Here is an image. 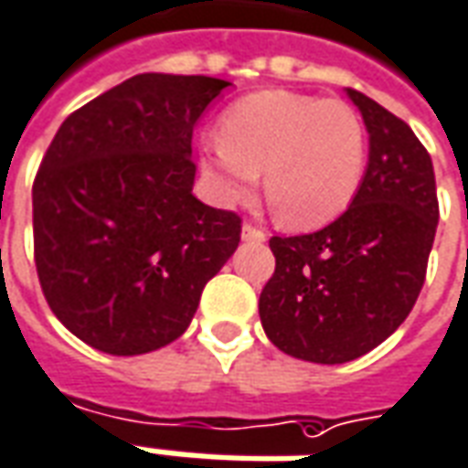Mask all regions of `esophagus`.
I'll list each match as a JSON object with an SVG mask.
<instances>
[{
  "label": "esophagus",
  "mask_w": 468,
  "mask_h": 468,
  "mask_svg": "<svg viewBox=\"0 0 468 468\" xmlns=\"http://www.w3.org/2000/svg\"><path fill=\"white\" fill-rule=\"evenodd\" d=\"M241 239L244 241H267V231L259 229V227H254L251 221H244V227H241Z\"/></svg>",
  "instance_id": "1"
}]
</instances>
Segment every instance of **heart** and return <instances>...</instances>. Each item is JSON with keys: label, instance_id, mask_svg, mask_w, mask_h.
<instances>
[{"label": "heart", "instance_id": "1", "mask_svg": "<svg viewBox=\"0 0 468 468\" xmlns=\"http://www.w3.org/2000/svg\"><path fill=\"white\" fill-rule=\"evenodd\" d=\"M367 126L342 99L269 90L239 99L199 164L214 199L234 207L264 189L289 229H319L349 209L367 172Z\"/></svg>", "mask_w": 468, "mask_h": 468}]
</instances>
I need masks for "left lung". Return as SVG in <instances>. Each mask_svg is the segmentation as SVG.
Returning a JSON list of instances; mask_svg holds the SVG:
<instances>
[{
    "label": "left lung",
    "mask_w": 468,
    "mask_h": 468,
    "mask_svg": "<svg viewBox=\"0 0 468 468\" xmlns=\"http://www.w3.org/2000/svg\"><path fill=\"white\" fill-rule=\"evenodd\" d=\"M369 132V166L339 219L271 237L276 267L259 296L274 346L314 364H344L397 332L424 286L439 224L431 156L411 126L346 90Z\"/></svg>",
    "instance_id": "obj_1"
}]
</instances>
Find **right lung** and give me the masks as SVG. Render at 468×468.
Masks as SVG:
<instances>
[{
  "instance_id": "add662e5",
  "label": "right lung",
  "mask_w": 468,
  "mask_h": 468,
  "mask_svg": "<svg viewBox=\"0 0 468 468\" xmlns=\"http://www.w3.org/2000/svg\"><path fill=\"white\" fill-rule=\"evenodd\" d=\"M229 81L136 74L64 119L32 186L34 264L74 336L114 356L179 339L241 217L192 194V134Z\"/></svg>"
}]
</instances>
